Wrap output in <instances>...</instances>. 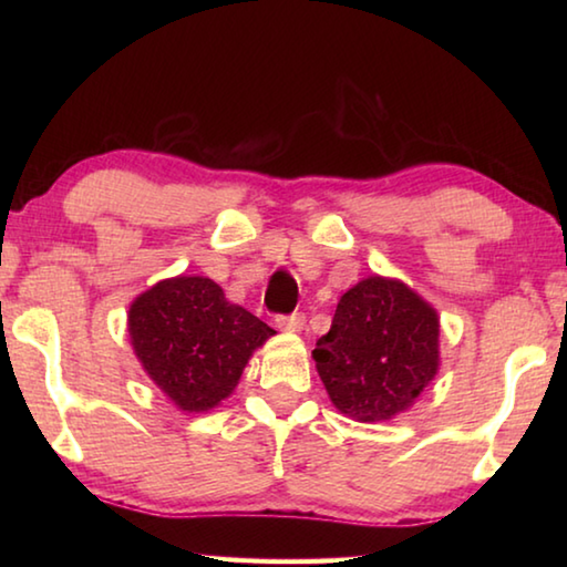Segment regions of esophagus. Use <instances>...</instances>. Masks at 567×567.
<instances>
[{"label": "esophagus", "instance_id": "1", "mask_svg": "<svg viewBox=\"0 0 567 567\" xmlns=\"http://www.w3.org/2000/svg\"><path fill=\"white\" fill-rule=\"evenodd\" d=\"M277 328L285 330V332H302L305 315L295 312V315H290V318H277Z\"/></svg>", "mask_w": 567, "mask_h": 567}]
</instances>
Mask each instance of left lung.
<instances>
[{
	"instance_id": "left-lung-1",
	"label": "left lung",
	"mask_w": 567,
	"mask_h": 567,
	"mask_svg": "<svg viewBox=\"0 0 567 567\" xmlns=\"http://www.w3.org/2000/svg\"><path fill=\"white\" fill-rule=\"evenodd\" d=\"M342 415L385 422L408 412L440 370V315L398 277H362L340 297L312 350Z\"/></svg>"
}]
</instances>
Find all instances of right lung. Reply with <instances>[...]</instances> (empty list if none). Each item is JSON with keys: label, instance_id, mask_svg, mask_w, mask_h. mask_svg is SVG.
<instances>
[{"label": "right lung", "instance_id": "obj_1", "mask_svg": "<svg viewBox=\"0 0 567 567\" xmlns=\"http://www.w3.org/2000/svg\"><path fill=\"white\" fill-rule=\"evenodd\" d=\"M127 332L142 370L182 412L223 405L275 334L203 275L167 277L134 297Z\"/></svg>", "mask_w": 567, "mask_h": 567}]
</instances>
